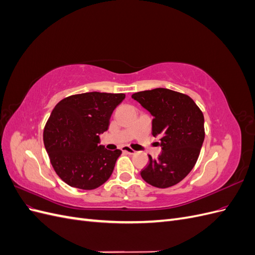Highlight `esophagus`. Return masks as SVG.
I'll use <instances>...</instances> for the list:
<instances>
[{
    "mask_svg": "<svg viewBox=\"0 0 255 255\" xmlns=\"http://www.w3.org/2000/svg\"><path fill=\"white\" fill-rule=\"evenodd\" d=\"M121 150H122V152L128 153V154H134L135 153V151L132 148H129V146H128V145H123Z\"/></svg>",
    "mask_w": 255,
    "mask_h": 255,
    "instance_id": "obj_1",
    "label": "esophagus"
}]
</instances>
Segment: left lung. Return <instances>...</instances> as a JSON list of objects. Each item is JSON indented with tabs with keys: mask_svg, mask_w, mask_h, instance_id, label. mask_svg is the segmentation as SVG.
Returning <instances> with one entry per match:
<instances>
[{
	"mask_svg": "<svg viewBox=\"0 0 255 255\" xmlns=\"http://www.w3.org/2000/svg\"><path fill=\"white\" fill-rule=\"evenodd\" d=\"M132 98L153 116L152 135L160 137L157 159L140 175L152 186L168 188L180 183L196 165L204 141V116L189 96L166 88L136 92Z\"/></svg>",
	"mask_w": 255,
	"mask_h": 255,
	"instance_id": "1",
	"label": "left lung"
}]
</instances>
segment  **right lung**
I'll return each mask as SVG.
<instances>
[{
    "label": "right lung",
    "instance_id": "obj_1",
    "mask_svg": "<svg viewBox=\"0 0 255 255\" xmlns=\"http://www.w3.org/2000/svg\"><path fill=\"white\" fill-rule=\"evenodd\" d=\"M125 94L86 92L73 95L54 107L43 129V143L57 175L69 186L96 189L112 175L120 150L99 144L114 110Z\"/></svg>",
    "mask_w": 255,
    "mask_h": 255
}]
</instances>
